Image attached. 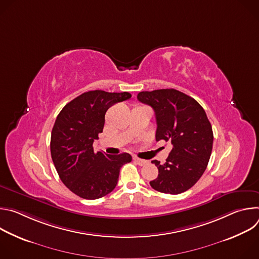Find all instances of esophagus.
<instances>
[{
  "label": "esophagus",
  "mask_w": 259,
  "mask_h": 259,
  "mask_svg": "<svg viewBox=\"0 0 259 259\" xmlns=\"http://www.w3.org/2000/svg\"><path fill=\"white\" fill-rule=\"evenodd\" d=\"M134 161L139 165V166H144L147 164V161L146 160H142V159H139V158H134Z\"/></svg>",
  "instance_id": "34e87169"
}]
</instances>
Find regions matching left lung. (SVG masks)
Instances as JSON below:
<instances>
[{"mask_svg": "<svg viewBox=\"0 0 259 259\" xmlns=\"http://www.w3.org/2000/svg\"><path fill=\"white\" fill-rule=\"evenodd\" d=\"M137 99L151 105L156 115V140L172 143L164 164L152 161L159 175L151 187L164 194L190 190L205 172L213 145L212 126L197 100L175 89L142 91Z\"/></svg>", "mask_w": 259, "mask_h": 259, "instance_id": "obj_1", "label": "left lung"}]
</instances>
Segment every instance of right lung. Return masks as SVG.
<instances>
[{"instance_id": "right-lung-1", "label": "right lung", "mask_w": 259, "mask_h": 259, "mask_svg": "<svg viewBox=\"0 0 259 259\" xmlns=\"http://www.w3.org/2000/svg\"><path fill=\"white\" fill-rule=\"evenodd\" d=\"M129 98L128 92L88 91L68 102L56 118L50 141L52 161L65 187L83 199L95 200L113 192L121 167L132 160L127 153L106 155L93 149L106 110Z\"/></svg>"}]
</instances>
